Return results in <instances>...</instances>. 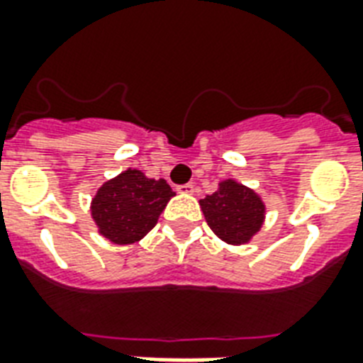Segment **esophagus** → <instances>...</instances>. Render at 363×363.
<instances>
[{"mask_svg":"<svg viewBox=\"0 0 363 363\" xmlns=\"http://www.w3.org/2000/svg\"><path fill=\"white\" fill-rule=\"evenodd\" d=\"M196 186H194L192 182H186V184H181V186H177V192L179 194H194Z\"/></svg>","mask_w":363,"mask_h":363,"instance_id":"obj_1","label":"esophagus"}]
</instances>
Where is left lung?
Masks as SVG:
<instances>
[{"mask_svg": "<svg viewBox=\"0 0 363 363\" xmlns=\"http://www.w3.org/2000/svg\"><path fill=\"white\" fill-rule=\"evenodd\" d=\"M199 207L216 238L228 245H247L264 226V199L235 179L218 182L216 192L199 199Z\"/></svg>", "mask_w": 363, "mask_h": 363, "instance_id": "1", "label": "left lung"}]
</instances>
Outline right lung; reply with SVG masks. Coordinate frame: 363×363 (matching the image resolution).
I'll list each match as a JSON object with an SVG mask.
<instances>
[{
  "instance_id": "right-lung-1",
  "label": "right lung",
  "mask_w": 363,
  "mask_h": 363,
  "mask_svg": "<svg viewBox=\"0 0 363 363\" xmlns=\"http://www.w3.org/2000/svg\"><path fill=\"white\" fill-rule=\"evenodd\" d=\"M173 196L164 179L154 181L128 167L98 188L90 201V215L99 235L115 245H133L156 226Z\"/></svg>"
}]
</instances>
